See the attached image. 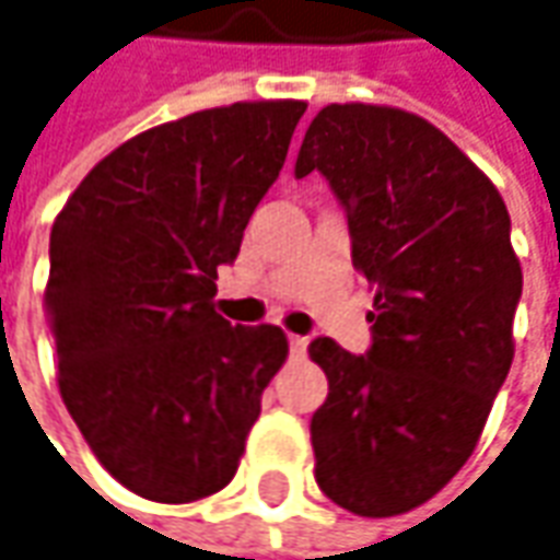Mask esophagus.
Returning a JSON list of instances; mask_svg holds the SVG:
<instances>
[{"instance_id":"34e87169","label":"esophagus","mask_w":560,"mask_h":560,"mask_svg":"<svg viewBox=\"0 0 560 560\" xmlns=\"http://www.w3.org/2000/svg\"><path fill=\"white\" fill-rule=\"evenodd\" d=\"M289 351H292L295 358H302L307 351V336H289Z\"/></svg>"}]
</instances>
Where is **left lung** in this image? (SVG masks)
I'll return each instance as SVG.
<instances>
[{"label": "left lung", "instance_id": "obj_1", "mask_svg": "<svg viewBox=\"0 0 560 560\" xmlns=\"http://www.w3.org/2000/svg\"><path fill=\"white\" fill-rule=\"evenodd\" d=\"M320 172L373 289V345L314 339L329 378L311 419L314 478L363 517L429 502L478 446L515 358L521 261L493 182L422 116L329 104L307 126L295 178Z\"/></svg>", "mask_w": 560, "mask_h": 560}]
</instances>
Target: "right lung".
Listing matches in <instances>:
<instances>
[{
  "mask_svg": "<svg viewBox=\"0 0 560 560\" xmlns=\"http://www.w3.org/2000/svg\"><path fill=\"white\" fill-rule=\"evenodd\" d=\"M305 107L240 101L141 131L51 224L58 388L97 463L138 497L178 505L228 487L287 360L280 326H231L212 295Z\"/></svg>",
  "mask_w": 560,
  "mask_h": 560,
  "instance_id": "add662e5",
  "label": "right lung"
}]
</instances>
